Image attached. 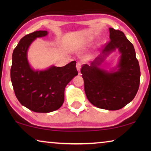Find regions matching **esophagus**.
I'll list each match as a JSON object with an SVG mask.
<instances>
[{
	"label": "esophagus",
	"mask_w": 151,
	"mask_h": 151,
	"mask_svg": "<svg viewBox=\"0 0 151 151\" xmlns=\"http://www.w3.org/2000/svg\"><path fill=\"white\" fill-rule=\"evenodd\" d=\"M76 69H77L78 72H80V70H81V63L80 62H78L77 63H76Z\"/></svg>",
	"instance_id": "esophagus-1"
}]
</instances>
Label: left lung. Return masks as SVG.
I'll return each instance as SVG.
<instances>
[{
  "label": "left lung",
  "instance_id": "obj_1",
  "mask_svg": "<svg viewBox=\"0 0 151 151\" xmlns=\"http://www.w3.org/2000/svg\"><path fill=\"white\" fill-rule=\"evenodd\" d=\"M110 40L104 45L103 53L108 55L119 48L121 56L115 72L98 67L104 58L97 57L90 65H83L81 73L88 100L99 109L115 111L133 100L140 85V66L133 45L123 32L109 28Z\"/></svg>",
  "mask_w": 151,
  "mask_h": 151
}]
</instances>
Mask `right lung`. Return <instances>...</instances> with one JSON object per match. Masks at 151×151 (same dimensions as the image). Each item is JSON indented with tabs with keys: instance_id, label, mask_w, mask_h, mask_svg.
I'll return each mask as SVG.
<instances>
[{
	"instance_id": "right-lung-1",
	"label": "right lung",
	"mask_w": 151,
	"mask_h": 151,
	"mask_svg": "<svg viewBox=\"0 0 151 151\" xmlns=\"http://www.w3.org/2000/svg\"><path fill=\"white\" fill-rule=\"evenodd\" d=\"M47 33L39 30L25 35L12 53L11 78L15 95L22 105L36 112H50L59 109L65 101L66 86L78 75L76 61L43 71L30 68L27 57L28 48L36 38L45 37Z\"/></svg>"
}]
</instances>
